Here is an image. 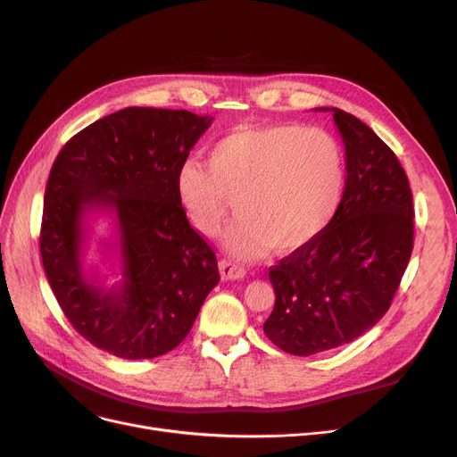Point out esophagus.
Masks as SVG:
<instances>
[{
    "instance_id": "1",
    "label": "esophagus",
    "mask_w": 457,
    "mask_h": 457,
    "mask_svg": "<svg viewBox=\"0 0 457 457\" xmlns=\"http://www.w3.org/2000/svg\"><path fill=\"white\" fill-rule=\"evenodd\" d=\"M219 269H220V276L224 279H243L246 274V269L231 259H220Z\"/></svg>"
}]
</instances>
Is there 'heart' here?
Segmentation results:
<instances>
[{
    "mask_svg": "<svg viewBox=\"0 0 457 457\" xmlns=\"http://www.w3.org/2000/svg\"><path fill=\"white\" fill-rule=\"evenodd\" d=\"M345 179L339 142L302 126L238 128L216 140L209 164L185 159L176 174L179 204L200 233L214 237L233 207L241 212L226 246L253 257L270 245L291 252L333 219Z\"/></svg>",
    "mask_w": 457,
    "mask_h": 457,
    "instance_id": "heart-1",
    "label": "heart"
}]
</instances>
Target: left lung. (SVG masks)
<instances>
[{"instance_id":"1","label":"left lung","mask_w":457,"mask_h":457,"mask_svg":"<svg viewBox=\"0 0 457 457\" xmlns=\"http://www.w3.org/2000/svg\"><path fill=\"white\" fill-rule=\"evenodd\" d=\"M331 112L346 150L341 204L315 238L269 270L276 303L262 329L293 355L361 337L387 313L413 252V196L398 157L361 120Z\"/></svg>"}]
</instances>
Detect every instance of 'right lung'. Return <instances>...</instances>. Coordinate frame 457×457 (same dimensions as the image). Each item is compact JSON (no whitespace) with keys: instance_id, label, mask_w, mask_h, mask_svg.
I'll return each mask as SVG.
<instances>
[{"instance_id":"1","label":"right lung","mask_w":457,"mask_h":457,"mask_svg":"<svg viewBox=\"0 0 457 457\" xmlns=\"http://www.w3.org/2000/svg\"><path fill=\"white\" fill-rule=\"evenodd\" d=\"M212 116L128 107L71 137L44 195L42 265L74 329L116 357L152 359L188 335L220 281L212 248L190 228L176 174ZM117 214L123 281L105 292L82 274L86 216Z\"/></svg>"}]
</instances>
